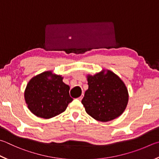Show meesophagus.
Here are the masks:
<instances>
[{"mask_svg":"<svg viewBox=\"0 0 159 159\" xmlns=\"http://www.w3.org/2000/svg\"><path fill=\"white\" fill-rule=\"evenodd\" d=\"M83 96H84V94H81V96H80L79 98H78V99H79V100H80V101H81L82 99H83Z\"/></svg>","mask_w":159,"mask_h":159,"instance_id":"34e87169","label":"esophagus"}]
</instances>
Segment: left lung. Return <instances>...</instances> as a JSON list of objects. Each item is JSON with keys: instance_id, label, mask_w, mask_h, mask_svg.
Returning <instances> with one entry per match:
<instances>
[{"instance_id": "8db88e82", "label": "left lung", "mask_w": 159, "mask_h": 159, "mask_svg": "<svg viewBox=\"0 0 159 159\" xmlns=\"http://www.w3.org/2000/svg\"><path fill=\"white\" fill-rule=\"evenodd\" d=\"M86 77L88 89L81 102L86 112L103 122L120 117L129 102L128 89L123 80L114 72L104 69Z\"/></svg>"}]
</instances>
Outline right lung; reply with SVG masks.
<instances>
[{
    "label": "right lung",
    "instance_id": "1",
    "mask_svg": "<svg viewBox=\"0 0 159 159\" xmlns=\"http://www.w3.org/2000/svg\"><path fill=\"white\" fill-rule=\"evenodd\" d=\"M62 79V75L47 71L28 81L24 98L32 113L38 117L50 119L65 111L73 99L69 93L70 86Z\"/></svg>",
    "mask_w": 159,
    "mask_h": 159
}]
</instances>
